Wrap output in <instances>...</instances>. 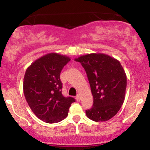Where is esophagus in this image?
I'll use <instances>...</instances> for the list:
<instances>
[{"instance_id":"34e87169","label":"esophagus","mask_w":150,"mask_h":150,"mask_svg":"<svg viewBox=\"0 0 150 150\" xmlns=\"http://www.w3.org/2000/svg\"><path fill=\"white\" fill-rule=\"evenodd\" d=\"M80 99H81V97H80V94H77V95L76 96V100L77 101H80Z\"/></svg>"}]
</instances>
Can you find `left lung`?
Masks as SVG:
<instances>
[{"instance_id": "1", "label": "left lung", "mask_w": 150, "mask_h": 150, "mask_svg": "<svg viewBox=\"0 0 150 150\" xmlns=\"http://www.w3.org/2000/svg\"><path fill=\"white\" fill-rule=\"evenodd\" d=\"M85 70L94 98L86 115L94 121L113 118L125 99L126 75L118 60L104 53H90L75 58Z\"/></svg>"}]
</instances>
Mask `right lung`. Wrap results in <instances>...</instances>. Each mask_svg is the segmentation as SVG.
<instances>
[{"mask_svg":"<svg viewBox=\"0 0 150 150\" xmlns=\"http://www.w3.org/2000/svg\"><path fill=\"white\" fill-rule=\"evenodd\" d=\"M70 61L56 53H48L27 68L24 77L23 90L26 101L37 118L48 123L61 121L68 116L73 97L62 94L60 74Z\"/></svg>","mask_w":150,"mask_h":150,"instance_id":"1","label":"right lung"}]
</instances>
